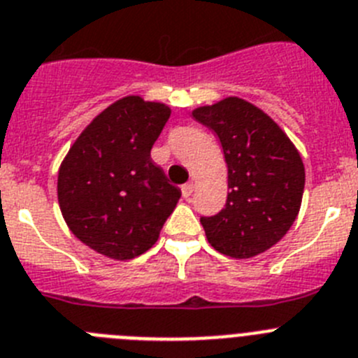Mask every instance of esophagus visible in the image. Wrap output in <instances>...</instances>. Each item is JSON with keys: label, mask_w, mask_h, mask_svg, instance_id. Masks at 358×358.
<instances>
[{"label": "esophagus", "mask_w": 358, "mask_h": 358, "mask_svg": "<svg viewBox=\"0 0 358 358\" xmlns=\"http://www.w3.org/2000/svg\"><path fill=\"white\" fill-rule=\"evenodd\" d=\"M192 191H194V183H192V182L183 183V185H182V196H183V198H189V196L192 194Z\"/></svg>", "instance_id": "34e87169"}]
</instances>
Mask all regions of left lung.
I'll use <instances>...</instances> for the list:
<instances>
[{"mask_svg": "<svg viewBox=\"0 0 358 358\" xmlns=\"http://www.w3.org/2000/svg\"><path fill=\"white\" fill-rule=\"evenodd\" d=\"M223 146L228 167L224 208L201 217L208 243L234 259H251L275 246L294 223L305 189L298 150L266 112L246 99L224 98L192 110Z\"/></svg>", "mask_w": 358, "mask_h": 358, "instance_id": "left-lung-1", "label": "left lung"}]
</instances>
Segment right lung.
<instances>
[{"instance_id":"1","label":"right lung","mask_w":358,"mask_h":358,"mask_svg":"<svg viewBox=\"0 0 358 358\" xmlns=\"http://www.w3.org/2000/svg\"><path fill=\"white\" fill-rule=\"evenodd\" d=\"M171 108L117 99L80 134L59 169V205L73 234L101 255L130 260L159 239L178 187L151 160Z\"/></svg>"}]
</instances>
